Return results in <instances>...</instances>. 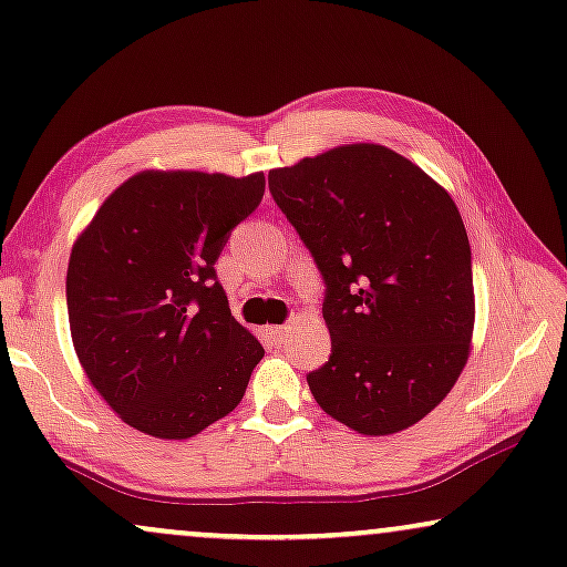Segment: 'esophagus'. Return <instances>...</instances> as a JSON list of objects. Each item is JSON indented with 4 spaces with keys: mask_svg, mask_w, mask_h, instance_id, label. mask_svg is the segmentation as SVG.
Segmentation results:
<instances>
[{
    "mask_svg": "<svg viewBox=\"0 0 567 567\" xmlns=\"http://www.w3.org/2000/svg\"><path fill=\"white\" fill-rule=\"evenodd\" d=\"M266 338L275 346H282L285 340H288V327H269V330H266Z\"/></svg>",
    "mask_w": 567,
    "mask_h": 567,
    "instance_id": "obj_1",
    "label": "esophagus"
}]
</instances>
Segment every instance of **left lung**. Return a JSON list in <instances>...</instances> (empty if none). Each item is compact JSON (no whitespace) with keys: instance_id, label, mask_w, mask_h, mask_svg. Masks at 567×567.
I'll return each mask as SVG.
<instances>
[{"instance_id":"1","label":"left lung","mask_w":567,"mask_h":567,"mask_svg":"<svg viewBox=\"0 0 567 567\" xmlns=\"http://www.w3.org/2000/svg\"><path fill=\"white\" fill-rule=\"evenodd\" d=\"M322 271L330 361L317 404L361 435L406 431L446 399L473 343L475 292L452 195L391 147L357 142L269 172Z\"/></svg>"}]
</instances>
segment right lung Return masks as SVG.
Wrapping results in <instances>:
<instances>
[{
  "mask_svg": "<svg viewBox=\"0 0 567 567\" xmlns=\"http://www.w3.org/2000/svg\"><path fill=\"white\" fill-rule=\"evenodd\" d=\"M264 189V172L150 168L113 189L73 243V349L134 431L193 439L243 401L264 346L231 317L214 264Z\"/></svg>",
  "mask_w": 567,
  "mask_h": 567,
  "instance_id": "add662e5",
  "label": "right lung"
}]
</instances>
